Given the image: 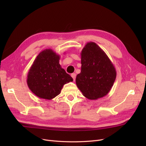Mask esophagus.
<instances>
[{"mask_svg":"<svg viewBox=\"0 0 146 146\" xmlns=\"http://www.w3.org/2000/svg\"><path fill=\"white\" fill-rule=\"evenodd\" d=\"M71 76L72 77V78H73V80L74 81V80H75V79H76V74L75 73H72V74H71Z\"/></svg>","mask_w":146,"mask_h":146,"instance_id":"obj_1","label":"esophagus"}]
</instances>
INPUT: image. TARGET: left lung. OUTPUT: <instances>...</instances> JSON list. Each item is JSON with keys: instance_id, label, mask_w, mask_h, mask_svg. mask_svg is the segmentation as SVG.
Masks as SVG:
<instances>
[{"instance_id": "8db88e82", "label": "left lung", "mask_w": 146, "mask_h": 146, "mask_svg": "<svg viewBox=\"0 0 146 146\" xmlns=\"http://www.w3.org/2000/svg\"><path fill=\"white\" fill-rule=\"evenodd\" d=\"M81 72L76 85L84 96L95 100L108 94L115 80L117 72L106 53L95 42H89L81 52Z\"/></svg>"}]
</instances>
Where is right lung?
<instances>
[{"instance_id":"add662e5","label":"right lung","mask_w":146,"mask_h":146,"mask_svg":"<svg viewBox=\"0 0 146 146\" xmlns=\"http://www.w3.org/2000/svg\"><path fill=\"white\" fill-rule=\"evenodd\" d=\"M60 57L52 49L39 53L27 75L29 89L40 98L51 99L58 95L65 84L73 79L59 64Z\"/></svg>"}]
</instances>
